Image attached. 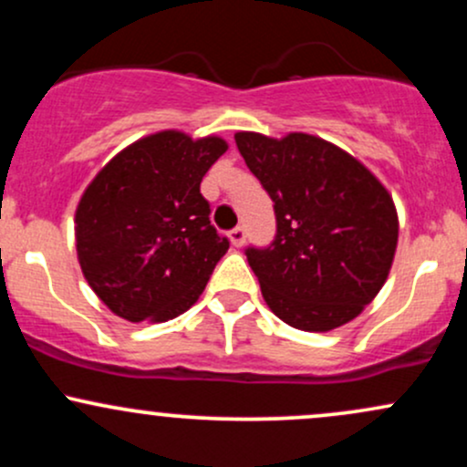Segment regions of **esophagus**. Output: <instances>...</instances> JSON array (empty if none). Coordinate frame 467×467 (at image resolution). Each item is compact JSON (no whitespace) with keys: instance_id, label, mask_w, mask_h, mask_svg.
I'll return each mask as SVG.
<instances>
[{"instance_id":"esophagus-1","label":"esophagus","mask_w":467,"mask_h":467,"mask_svg":"<svg viewBox=\"0 0 467 467\" xmlns=\"http://www.w3.org/2000/svg\"><path fill=\"white\" fill-rule=\"evenodd\" d=\"M228 237H230V244H233L234 248H241V245L245 244V230L241 228V226L233 228V230H230V234H228Z\"/></svg>"}]
</instances>
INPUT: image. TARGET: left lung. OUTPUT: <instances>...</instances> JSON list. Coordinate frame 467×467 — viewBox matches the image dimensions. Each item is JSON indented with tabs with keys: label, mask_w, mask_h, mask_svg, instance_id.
<instances>
[{
	"label": "left lung",
	"mask_w": 467,
	"mask_h": 467,
	"mask_svg": "<svg viewBox=\"0 0 467 467\" xmlns=\"http://www.w3.org/2000/svg\"><path fill=\"white\" fill-rule=\"evenodd\" d=\"M234 140L275 202L276 239L245 252L267 307L312 334L351 323L387 283L398 250V208L387 186L312 133L237 131Z\"/></svg>",
	"instance_id": "obj_1"
}]
</instances>
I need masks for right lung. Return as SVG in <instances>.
<instances>
[{"label":"right lung","instance_id":"obj_1","mask_svg":"<svg viewBox=\"0 0 467 467\" xmlns=\"http://www.w3.org/2000/svg\"><path fill=\"white\" fill-rule=\"evenodd\" d=\"M228 151L219 136L149 133L107 162L80 195L74 237L96 296L130 323H166L197 303L228 252L200 192Z\"/></svg>","mask_w":467,"mask_h":467}]
</instances>
